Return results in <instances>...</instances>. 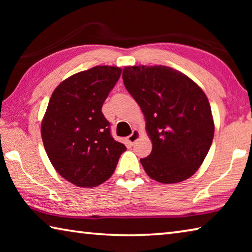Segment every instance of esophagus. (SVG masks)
<instances>
[{
  "label": "esophagus",
  "instance_id": "obj_1",
  "mask_svg": "<svg viewBox=\"0 0 252 252\" xmlns=\"http://www.w3.org/2000/svg\"><path fill=\"white\" fill-rule=\"evenodd\" d=\"M139 138H140V132H139V130L134 129L133 131H132V133L126 138V141L130 144H133Z\"/></svg>",
  "mask_w": 252,
  "mask_h": 252
}]
</instances>
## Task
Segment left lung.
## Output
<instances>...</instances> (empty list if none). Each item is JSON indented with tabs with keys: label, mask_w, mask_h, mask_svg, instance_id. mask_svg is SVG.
Masks as SVG:
<instances>
[{
	"label": "left lung",
	"mask_w": 252,
	"mask_h": 252,
	"mask_svg": "<svg viewBox=\"0 0 252 252\" xmlns=\"http://www.w3.org/2000/svg\"><path fill=\"white\" fill-rule=\"evenodd\" d=\"M122 79L141 108L152 142L140 159L144 171L161 183L193 176L211 147L215 123L208 97L186 74L169 66H126Z\"/></svg>",
	"instance_id": "8db88e82"
}]
</instances>
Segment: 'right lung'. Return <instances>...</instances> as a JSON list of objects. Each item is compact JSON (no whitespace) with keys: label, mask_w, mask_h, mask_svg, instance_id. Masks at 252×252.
Listing matches in <instances>:
<instances>
[{"label":"right lung","mask_w":252,"mask_h":252,"mask_svg":"<svg viewBox=\"0 0 252 252\" xmlns=\"http://www.w3.org/2000/svg\"><path fill=\"white\" fill-rule=\"evenodd\" d=\"M120 75V67L97 65L71 75L51 95L41 125L44 149L60 176L78 187L108 180L126 150L101 111Z\"/></svg>","instance_id":"right-lung-1"}]
</instances>
